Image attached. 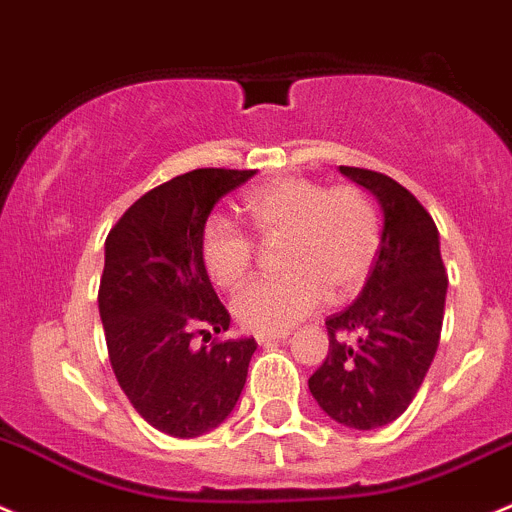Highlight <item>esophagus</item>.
<instances>
[{
	"mask_svg": "<svg viewBox=\"0 0 512 512\" xmlns=\"http://www.w3.org/2000/svg\"><path fill=\"white\" fill-rule=\"evenodd\" d=\"M287 335H290V332H260V335H255V340L257 345H272V342L287 340Z\"/></svg>",
	"mask_w": 512,
	"mask_h": 512,
	"instance_id": "esophagus-1",
	"label": "esophagus"
}]
</instances>
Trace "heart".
Instances as JSON below:
<instances>
[{"instance_id": "heart-1", "label": "heart", "mask_w": 512, "mask_h": 512, "mask_svg": "<svg viewBox=\"0 0 512 512\" xmlns=\"http://www.w3.org/2000/svg\"><path fill=\"white\" fill-rule=\"evenodd\" d=\"M245 212L260 235H280L285 275L255 280L237 292L232 312L250 332H285L325 302L350 297L365 285L377 250L380 217L357 187H325L305 177H280L245 195ZM207 275L235 290L250 272L252 240L230 217L215 215L200 235Z\"/></svg>"}]
</instances>
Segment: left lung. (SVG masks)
I'll list each match as a JSON object with an SVG mask.
<instances>
[{
	"label": "left lung",
	"instance_id": "1",
	"mask_svg": "<svg viewBox=\"0 0 512 512\" xmlns=\"http://www.w3.org/2000/svg\"><path fill=\"white\" fill-rule=\"evenodd\" d=\"M382 210L375 265L357 300L325 320L330 350L307 380L335 423L375 430L408 410L440 342L448 275L425 207L388 175L340 167Z\"/></svg>",
	"mask_w": 512,
	"mask_h": 512
}]
</instances>
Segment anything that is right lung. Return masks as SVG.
Masks as SVG:
<instances>
[{
  "label": "right lung",
  "mask_w": 512,
  "mask_h": 512,
  "mask_svg": "<svg viewBox=\"0 0 512 512\" xmlns=\"http://www.w3.org/2000/svg\"><path fill=\"white\" fill-rule=\"evenodd\" d=\"M255 170H192L142 195L104 242L99 317L109 362L132 408L160 433L197 438L225 423L247 380L255 337L225 332L200 235L212 207Z\"/></svg>",
  "instance_id": "add662e5"
}]
</instances>
